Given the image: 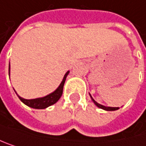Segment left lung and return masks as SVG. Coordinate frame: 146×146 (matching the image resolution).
Wrapping results in <instances>:
<instances>
[{
  "mask_svg": "<svg viewBox=\"0 0 146 146\" xmlns=\"http://www.w3.org/2000/svg\"><path fill=\"white\" fill-rule=\"evenodd\" d=\"M90 95V97H91V100H92V101L94 103V105L97 106V107H99V108H100V109H103L105 110H107V111H112V110H116L119 109V107H109V106H102V105H100V104H99V103H97L94 100V98L91 96V94H89Z\"/></svg>",
  "mask_w": 146,
  "mask_h": 146,
  "instance_id": "8db88e82",
  "label": "left lung"
}]
</instances>
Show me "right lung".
I'll list each match as a JSON object with an SVG mask.
<instances>
[{
	"label": "right lung",
	"mask_w": 146,
	"mask_h": 146,
	"mask_svg": "<svg viewBox=\"0 0 146 146\" xmlns=\"http://www.w3.org/2000/svg\"><path fill=\"white\" fill-rule=\"evenodd\" d=\"M8 71H9L8 73H9V76H10V64H9V70H8ZM69 73H70L69 70L65 73V75H64V78H63V80H62L60 85L57 88L56 90H54L52 93H51V94H47V95H46V96H44V97L37 98V99H33V100H25V99L20 97V96L16 93V91H15V93H16V94L18 95V97L19 98V100H20L25 105H26L27 106H29V107H31V108H33V109H46V108H47L48 106H52V105H54L56 102H58V100L60 99V97L62 96L64 85L66 77H67V76L69 75Z\"/></svg>",
	"instance_id": "obj_1"
}]
</instances>
